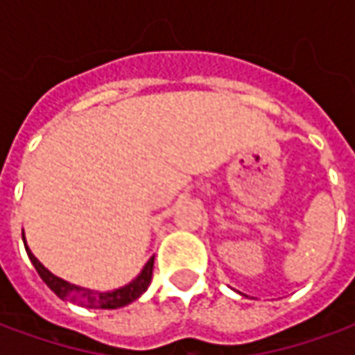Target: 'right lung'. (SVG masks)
<instances>
[{"label": "right lung", "instance_id": "add662e5", "mask_svg": "<svg viewBox=\"0 0 355 355\" xmlns=\"http://www.w3.org/2000/svg\"><path fill=\"white\" fill-rule=\"evenodd\" d=\"M23 243H25L26 254L33 262V266L38 272V276L42 278L48 288L52 289L60 299H67L71 303H77L81 307H89V309H118V307H124V305H130L132 301H136L151 284V276H153V259L147 260V264L144 266V270L139 272V276L136 279H132L130 284H126L124 288H118L114 291H105V293H98V291H91V289L79 288V286H73L66 279L58 278L48 268L42 266V262L36 259L35 254L31 252V248L26 245L25 233H23Z\"/></svg>", "mask_w": 355, "mask_h": 355}]
</instances>
